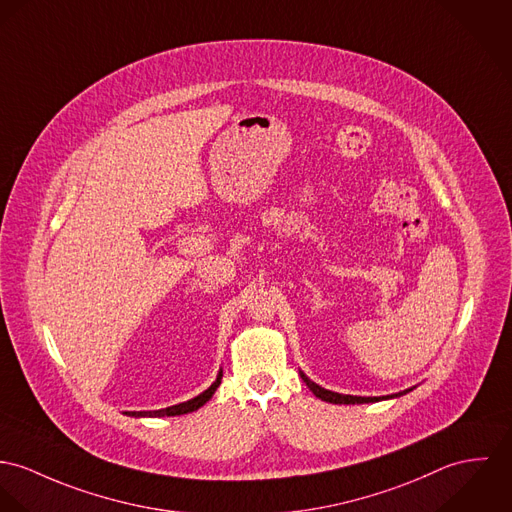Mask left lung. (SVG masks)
Returning <instances> with one entry per match:
<instances>
[{"mask_svg":"<svg viewBox=\"0 0 512 512\" xmlns=\"http://www.w3.org/2000/svg\"><path fill=\"white\" fill-rule=\"evenodd\" d=\"M300 377H302V381L308 385V389H310L316 397L322 398V400H326V402H334V404H363V402H377V400H381V398H389L351 397V395H340V393H332V391H326V389L318 387V385H316V383H312L304 373H300ZM398 395H402V393H398ZM398 395H393V397H398Z\"/></svg>","mask_w":512,"mask_h":512,"instance_id":"left-lung-1","label":"left lung"}]
</instances>
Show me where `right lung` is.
Wrapping results in <instances>:
<instances>
[{
	"label": "right lung",
	"mask_w": 512,
	"mask_h": 512,
	"mask_svg": "<svg viewBox=\"0 0 512 512\" xmlns=\"http://www.w3.org/2000/svg\"><path fill=\"white\" fill-rule=\"evenodd\" d=\"M220 383H222V371H220L218 379L212 383V387L206 389L198 397L190 398V400L180 402V404H174V406H169V408H163V410H147V412L143 410V412H125V414H131V416H178V414H188V412L198 410L202 404H206L212 398V395L216 393Z\"/></svg>",
	"instance_id": "right-lung-1"
}]
</instances>
